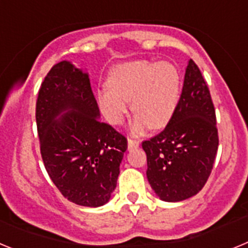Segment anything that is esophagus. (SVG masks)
<instances>
[{
	"mask_svg": "<svg viewBox=\"0 0 248 248\" xmlns=\"http://www.w3.org/2000/svg\"><path fill=\"white\" fill-rule=\"evenodd\" d=\"M139 144H140L139 140L130 139V138H129V139H128V148H129V150H131V149H137L138 146H139Z\"/></svg>",
	"mask_w": 248,
	"mask_h": 248,
	"instance_id": "1",
	"label": "esophagus"
}]
</instances>
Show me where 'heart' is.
Listing matches in <instances>:
<instances>
[{"label":"heart","mask_w":248,"mask_h":248,"mask_svg":"<svg viewBox=\"0 0 248 248\" xmlns=\"http://www.w3.org/2000/svg\"><path fill=\"white\" fill-rule=\"evenodd\" d=\"M181 78L174 64L135 61L115 68L108 88L98 91V102L105 119L118 125L128 114L129 104L137 114L133 128L141 131L168 125L180 99Z\"/></svg>","instance_id":"obj_1"}]
</instances>
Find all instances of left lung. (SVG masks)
I'll use <instances>...</instances> for the list:
<instances>
[{
  "instance_id": "left-lung-1",
  "label": "left lung",
  "mask_w": 248,
  "mask_h": 248,
  "mask_svg": "<svg viewBox=\"0 0 248 248\" xmlns=\"http://www.w3.org/2000/svg\"><path fill=\"white\" fill-rule=\"evenodd\" d=\"M141 146L148 160L149 184L161 200H186L209 179L218 148L216 114L209 87L192 59L186 67L174 117Z\"/></svg>"
}]
</instances>
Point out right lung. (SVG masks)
<instances>
[{
	"label": "right lung",
	"mask_w": 248,
	"mask_h": 248,
	"mask_svg": "<svg viewBox=\"0 0 248 248\" xmlns=\"http://www.w3.org/2000/svg\"><path fill=\"white\" fill-rule=\"evenodd\" d=\"M99 115L88 73L67 61L50 68L36 104L41 155L63 196L88 207L108 202L128 148L126 138Z\"/></svg>",
	"instance_id": "right-lung-1"
}]
</instances>
